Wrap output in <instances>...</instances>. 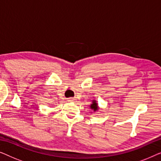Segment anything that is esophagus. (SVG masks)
Instances as JSON below:
<instances>
[{
  "label": "esophagus",
  "instance_id": "1",
  "mask_svg": "<svg viewBox=\"0 0 161 161\" xmlns=\"http://www.w3.org/2000/svg\"><path fill=\"white\" fill-rule=\"evenodd\" d=\"M68 101H69V102H72V101H74V99L73 98H69L68 99Z\"/></svg>",
  "mask_w": 161,
  "mask_h": 161
}]
</instances>
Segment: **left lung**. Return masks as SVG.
Instances as JSON below:
<instances>
[{
    "label": "left lung",
    "instance_id": "left-lung-1",
    "mask_svg": "<svg viewBox=\"0 0 161 161\" xmlns=\"http://www.w3.org/2000/svg\"><path fill=\"white\" fill-rule=\"evenodd\" d=\"M90 108H91L92 111H94V112L97 111L99 109L98 105H97V103L96 100H94L93 101H92V104L90 105Z\"/></svg>",
    "mask_w": 161,
    "mask_h": 161
}]
</instances>
